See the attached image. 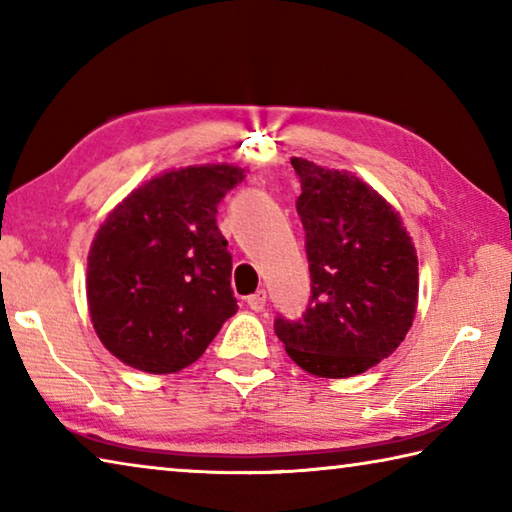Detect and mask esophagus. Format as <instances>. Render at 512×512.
<instances>
[{"label":"esophagus","mask_w":512,"mask_h":512,"mask_svg":"<svg viewBox=\"0 0 512 512\" xmlns=\"http://www.w3.org/2000/svg\"><path fill=\"white\" fill-rule=\"evenodd\" d=\"M248 307L253 309V311H262L264 307H266V291L264 289H259V291H255L253 296H248Z\"/></svg>","instance_id":"esophagus-1"}]
</instances>
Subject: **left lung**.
<instances>
[{
    "label": "left lung",
    "instance_id": "1",
    "mask_svg": "<svg viewBox=\"0 0 512 512\" xmlns=\"http://www.w3.org/2000/svg\"><path fill=\"white\" fill-rule=\"evenodd\" d=\"M311 273L298 320L275 318L289 357L316 377L343 379L377 366L411 329L418 255L386 198L348 171L291 158Z\"/></svg>",
    "mask_w": 512,
    "mask_h": 512
}]
</instances>
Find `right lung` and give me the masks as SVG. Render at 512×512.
<instances>
[{
	"instance_id": "1",
	"label": "right lung",
	"mask_w": 512,
	"mask_h": 512,
	"mask_svg": "<svg viewBox=\"0 0 512 512\" xmlns=\"http://www.w3.org/2000/svg\"><path fill=\"white\" fill-rule=\"evenodd\" d=\"M241 180L235 164L173 169L103 221L88 255V307L101 343L126 366L183 370L237 314L216 207Z\"/></svg>"
}]
</instances>
